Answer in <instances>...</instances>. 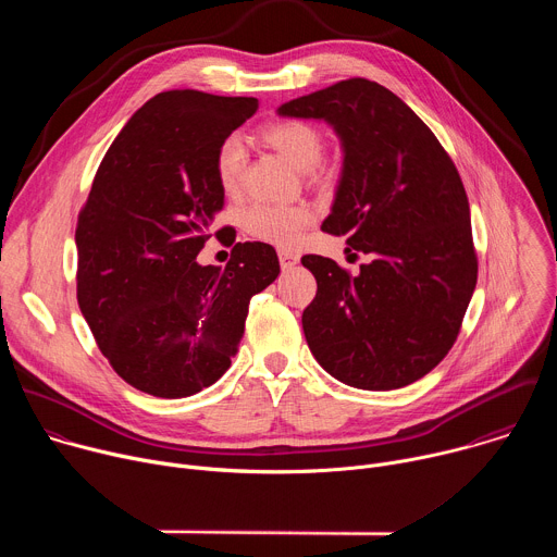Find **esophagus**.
I'll return each mask as SVG.
<instances>
[{
	"label": "esophagus",
	"mask_w": 557,
	"mask_h": 557,
	"mask_svg": "<svg viewBox=\"0 0 557 557\" xmlns=\"http://www.w3.org/2000/svg\"><path fill=\"white\" fill-rule=\"evenodd\" d=\"M297 262H299V256H297V253H293V251H288V249H282V251H280V264H282L284 271H290Z\"/></svg>",
	"instance_id": "34e87169"
}]
</instances>
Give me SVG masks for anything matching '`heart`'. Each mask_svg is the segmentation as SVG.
Listing matches in <instances>:
<instances>
[{
  "mask_svg": "<svg viewBox=\"0 0 557 557\" xmlns=\"http://www.w3.org/2000/svg\"><path fill=\"white\" fill-rule=\"evenodd\" d=\"M262 140L280 151L286 161L299 170L306 172L310 178H320L326 174L322 158L326 151V138L320 127L312 123L288 119L267 125L260 132ZM247 168V149L243 140L237 136L224 138L213 158L215 178L224 194H235L243 187ZM314 220V211L308 205H267L256 202L245 209L243 213V226L247 233H251L258 240L288 247L299 240L304 228H308Z\"/></svg>",
  "mask_w": 557,
  "mask_h": 557,
  "instance_id": "1",
  "label": "heart"
}]
</instances>
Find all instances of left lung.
Segmentation results:
<instances>
[{
    "label": "left lung",
    "mask_w": 557,
    "mask_h": 557,
    "mask_svg": "<svg viewBox=\"0 0 557 557\" xmlns=\"http://www.w3.org/2000/svg\"><path fill=\"white\" fill-rule=\"evenodd\" d=\"M277 112L335 127L344 172L322 228L346 235L348 253L372 258L359 275L331 258H301L317 280L301 314L310 352L359 389L419 381L454 346L479 277L456 165L399 97L368 78H346Z\"/></svg>",
    "instance_id": "left-lung-1"
}]
</instances>
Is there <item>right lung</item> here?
<instances>
[{"mask_svg": "<svg viewBox=\"0 0 557 557\" xmlns=\"http://www.w3.org/2000/svg\"><path fill=\"white\" fill-rule=\"evenodd\" d=\"M256 110L251 97L156 95L106 151L78 211V308L114 372L151 396L183 399L215 383L251 297L280 275L264 243L233 245L224 269L196 262L224 205L215 149Z\"/></svg>", "mask_w": 557, "mask_h": 557, "instance_id": "1", "label": "right lung"}]
</instances>
